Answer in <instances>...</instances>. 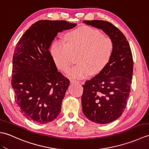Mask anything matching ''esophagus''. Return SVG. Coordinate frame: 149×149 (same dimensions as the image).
Listing matches in <instances>:
<instances>
[{
  "instance_id": "34e87169",
  "label": "esophagus",
  "mask_w": 149,
  "mask_h": 149,
  "mask_svg": "<svg viewBox=\"0 0 149 149\" xmlns=\"http://www.w3.org/2000/svg\"><path fill=\"white\" fill-rule=\"evenodd\" d=\"M70 83H79V81H77V80H71L70 81Z\"/></svg>"
}]
</instances>
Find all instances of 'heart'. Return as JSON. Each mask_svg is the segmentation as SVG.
Masks as SVG:
<instances>
[{
	"instance_id": "1",
	"label": "heart",
	"mask_w": 149,
	"mask_h": 149,
	"mask_svg": "<svg viewBox=\"0 0 149 149\" xmlns=\"http://www.w3.org/2000/svg\"><path fill=\"white\" fill-rule=\"evenodd\" d=\"M65 41L56 40L50 49L58 68L66 71L78 55V64L67 72L70 78H84L99 74L111 59L115 43L110 37L89 26H83L66 34Z\"/></svg>"
}]
</instances>
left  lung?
I'll use <instances>...</instances> for the list:
<instances>
[{
	"mask_svg": "<svg viewBox=\"0 0 149 149\" xmlns=\"http://www.w3.org/2000/svg\"><path fill=\"white\" fill-rule=\"evenodd\" d=\"M84 23L106 33L115 50L105 68L83 85V111L87 118L97 123H108L122 115L131 91L133 59L129 43L121 31L110 22L84 20Z\"/></svg>",
	"mask_w": 149,
	"mask_h": 149,
	"instance_id": "1",
	"label": "left lung"
}]
</instances>
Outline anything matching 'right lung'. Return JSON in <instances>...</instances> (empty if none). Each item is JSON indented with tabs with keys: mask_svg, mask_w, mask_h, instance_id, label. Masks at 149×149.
Returning <instances> with one entry per match:
<instances>
[{
	"mask_svg": "<svg viewBox=\"0 0 149 149\" xmlns=\"http://www.w3.org/2000/svg\"><path fill=\"white\" fill-rule=\"evenodd\" d=\"M75 26L65 20H39L16 45L11 85L20 112L28 120L43 124L60 113L70 81L58 71L49 47L59 32Z\"/></svg>",
	"mask_w": 149,
	"mask_h": 149,
	"instance_id": "1",
	"label": "right lung"
}]
</instances>
